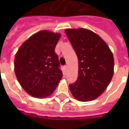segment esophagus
I'll list each match as a JSON object with an SVG mask.
<instances>
[{"label": "esophagus", "mask_w": 129, "mask_h": 129, "mask_svg": "<svg viewBox=\"0 0 129 129\" xmlns=\"http://www.w3.org/2000/svg\"><path fill=\"white\" fill-rule=\"evenodd\" d=\"M63 69H64L65 72H66L67 69H68V66H63Z\"/></svg>", "instance_id": "34e87169"}]
</instances>
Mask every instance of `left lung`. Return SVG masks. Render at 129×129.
I'll list each match as a JSON object with an SVG mask.
<instances>
[{
	"label": "left lung",
	"mask_w": 129,
	"mask_h": 129,
	"mask_svg": "<svg viewBox=\"0 0 129 129\" xmlns=\"http://www.w3.org/2000/svg\"><path fill=\"white\" fill-rule=\"evenodd\" d=\"M78 59V77L69 88L82 102L94 100L108 87L114 73V57L100 36L86 29L66 30Z\"/></svg>",
	"instance_id": "left-lung-1"
}]
</instances>
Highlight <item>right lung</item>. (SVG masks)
<instances>
[{"instance_id": "right-lung-1", "label": "right lung", "mask_w": 129, "mask_h": 129, "mask_svg": "<svg viewBox=\"0 0 129 129\" xmlns=\"http://www.w3.org/2000/svg\"><path fill=\"white\" fill-rule=\"evenodd\" d=\"M60 34L41 31L29 37L15 55V72L22 88L31 96L52 94L63 77L55 47Z\"/></svg>"}]
</instances>
